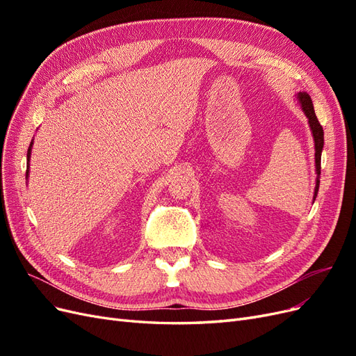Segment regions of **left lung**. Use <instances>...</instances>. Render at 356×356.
I'll use <instances>...</instances> for the list:
<instances>
[{
	"label": "left lung",
	"instance_id": "left-lung-1",
	"mask_svg": "<svg viewBox=\"0 0 356 356\" xmlns=\"http://www.w3.org/2000/svg\"><path fill=\"white\" fill-rule=\"evenodd\" d=\"M298 101L303 106V111L306 114V117L309 118V124L312 129V134H314V139H315V165H316V187H315V195H314V200L318 196V190H319V175H321V153H322V147H324V131H322V126L318 122V117L315 114L314 110V104H312L310 96L306 92H300L298 93Z\"/></svg>",
	"mask_w": 356,
	"mask_h": 356
}]
</instances>
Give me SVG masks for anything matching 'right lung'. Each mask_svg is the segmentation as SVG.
I'll return each mask as SVG.
<instances>
[{
	"label": "right lung",
	"mask_w": 356,
	"mask_h": 356,
	"mask_svg": "<svg viewBox=\"0 0 356 356\" xmlns=\"http://www.w3.org/2000/svg\"><path fill=\"white\" fill-rule=\"evenodd\" d=\"M31 147H32V143L28 148V156H26V160H28V165H26V178H28V170H29V159H31Z\"/></svg>",
	"instance_id": "obj_1"
}]
</instances>
